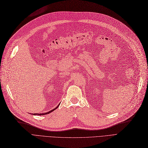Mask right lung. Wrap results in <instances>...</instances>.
Wrapping results in <instances>:
<instances>
[{
	"label": "right lung",
	"instance_id": "obj_1",
	"mask_svg": "<svg viewBox=\"0 0 148 148\" xmlns=\"http://www.w3.org/2000/svg\"><path fill=\"white\" fill-rule=\"evenodd\" d=\"M59 106H57L55 109H52V110H50V111H49V112H47L42 113V114H33V115H46V114H50L51 112H53V110H55L56 109H57L58 108V107H59Z\"/></svg>",
	"mask_w": 148,
	"mask_h": 148
}]
</instances>
